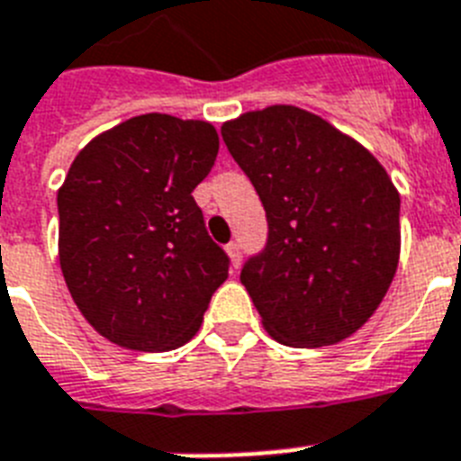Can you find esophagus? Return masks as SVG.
I'll return each mask as SVG.
<instances>
[{"mask_svg": "<svg viewBox=\"0 0 461 461\" xmlns=\"http://www.w3.org/2000/svg\"><path fill=\"white\" fill-rule=\"evenodd\" d=\"M227 255H230V260H231V267L237 269L239 265H241V246H239V241H231L227 243Z\"/></svg>", "mask_w": 461, "mask_h": 461, "instance_id": "esophagus-1", "label": "esophagus"}]
</instances>
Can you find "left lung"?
<instances>
[{
  "label": "left lung",
  "mask_w": 461,
  "mask_h": 461,
  "mask_svg": "<svg viewBox=\"0 0 461 461\" xmlns=\"http://www.w3.org/2000/svg\"><path fill=\"white\" fill-rule=\"evenodd\" d=\"M269 224L241 269L276 342L316 349L354 335L392 285L401 253V196L382 164L326 119L293 105L222 123Z\"/></svg>",
  "instance_id": "obj_1"
}]
</instances>
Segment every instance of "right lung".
<instances>
[{
  "instance_id": "obj_1",
  "label": "right lung",
  "mask_w": 461,
  "mask_h": 461,
  "mask_svg": "<svg viewBox=\"0 0 461 461\" xmlns=\"http://www.w3.org/2000/svg\"><path fill=\"white\" fill-rule=\"evenodd\" d=\"M218 147L212 123L140 114L95 135L58 189L69 295L123 349L183 347L230 274L192 196Z\"/></svg>"
}]
</instances>
